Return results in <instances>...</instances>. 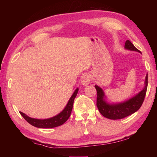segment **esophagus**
Masks as SVG:
<instances>
[{
  "label": "esophagus",
  "instance_id": "esophagus-1",
  "mask_svg": "<svg viewBox=\"0 0 157 157\" xmlns=\"http://www.w3.org/2000/svg\"><path fill=\"white\" fill-rule=\"evenodd\" d=\"M90 82H91V77L88 74H85V75L82 77L81 83L84 86L89 85L90 84Z\"/></svg>",
  "mask_w": 157,
  "mask_h": 157
}]
</instances>
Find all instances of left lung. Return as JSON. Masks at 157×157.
<instances>
[{"label":"left lung","mask_w":157,"mask_h":157,"mask_svg":"<svg viewBox=\"0 0 157 157\" xmlns=\"http://www.w3.org/2000/svg\"><path fill=\"white\" fill-rule=\"evenodd\" d=\"M124 48L131 51H136L140 52L139 50L135 48L132 42L127 40L124 44ZM144 88L134 96L129 98V100L121 102L110 103L107 101V97L102 88L98 85H95V88L97 91V107L98 110L102 115L105 118L111 120H118L125 118L132 115L139 109L141 107L144 98L145 97L146 91L147 88V74L146 75Z\"/></svg>","instance_id":"8db88e82"}]
</instances>
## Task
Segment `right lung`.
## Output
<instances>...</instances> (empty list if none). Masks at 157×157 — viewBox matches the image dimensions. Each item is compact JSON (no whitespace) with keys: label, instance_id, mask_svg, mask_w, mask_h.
<instances>
[{"label":"right lung","instance_id":"obj_1","mask_svg":"<svg viewBox=\"0 0 157 157\" xmlns=\"http://www.w3.org/2000/svg\"><path fill=\"white\" fill-rule=\"evenodd\" d=\"M78 91L79 89L77 88L73 95H71V97L69 99L67 105H66L64 109L60 113H58L57 115L53 116L52 118L46 119L33 118H30V117H29L23 112H20L21 115L30 124L34 127H38V128H53V127L62 125L68 120L71 116V111H72L73 109L74 100H75V98L76 97L77 94H78Z\"/></svg>","mask_w":157,"mask_h":157}]
</instances>
